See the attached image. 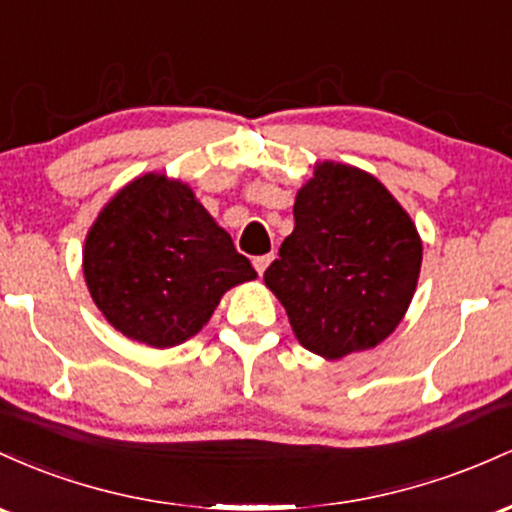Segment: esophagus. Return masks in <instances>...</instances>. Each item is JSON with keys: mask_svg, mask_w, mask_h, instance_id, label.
<instances>
[{"mask_svg": "<svg viewBox=\"0 0 512 512\" xmlns=\"http://www.w3.org/2000/svg\"><path fill=\"white\" fill-rule=\"evenodd\" d=\"M273 261V256L271 254H266V256H256L254 258V268H256V273L258 275H263V271H266L268 268V263Z\"/></svg>", "mask_w": 512, "mask_h": 512, "instance_id": "obj_1", "label": "esophagus"}]
</instances>
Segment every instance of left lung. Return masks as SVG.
I'll return each instance as SVG.
<instances>
[{
	"label": "left lung",
	"instance_id": "8db88e82",
	"mask_svg": "<svg viewBox=\"0 0 512 512\" xmlns=\"http://www.w3.org/2000/svg\"><path fill=\"white\" fill-rule=\"evenodd\" d=\"M295 229L263 273L297 341L338 360L375 348L409 309L423 244L375 176L324 162L295 200Z\"/></svg>",
	"mask_w": 512,
	"mask_h": 512
}]
</instances>
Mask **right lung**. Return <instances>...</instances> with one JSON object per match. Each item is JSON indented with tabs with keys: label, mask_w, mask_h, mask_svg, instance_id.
I'll return each mask as SVG.
<instances>
[{
	"label": "right lung",
	"mask_w": 512,
	"mask_h": 512,
	"mask_svg": "<svg viewBox=\"0 0 512 512\" xmlns=\"http://www.w3.org/2000/svg\"><path fill=\"white\" fill-rule=\"evenodd\" d=\"M84 278L123 336L171 348L203 329L229 287L256 271L186 183L147 174L89 229Z\"/></svg>",
	"instance_id": "1"
}]
</instances>
